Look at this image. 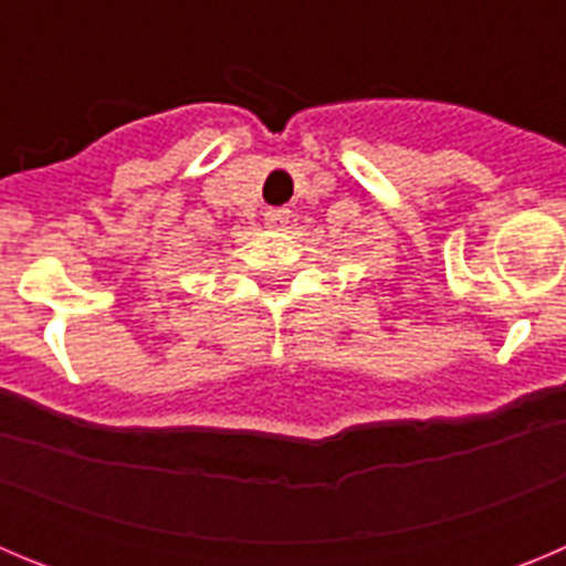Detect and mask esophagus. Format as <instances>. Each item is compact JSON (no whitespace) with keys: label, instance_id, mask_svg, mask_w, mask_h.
<instances>
[{"label":"esophagus","instance_id":"esophagus-1","mask_svg":"<svg viewBox=\"0 0 566 566\" xmlns=\"http://www.w3.org/2000/svg\"><path fill=\"white\" fill-rule=\"evenodd\" d=\"M289 221V209L277 207V209H266V223L269 227H280V223Z\"/></svg>","mask_w":566,"mask_h":566}]
</instances>
